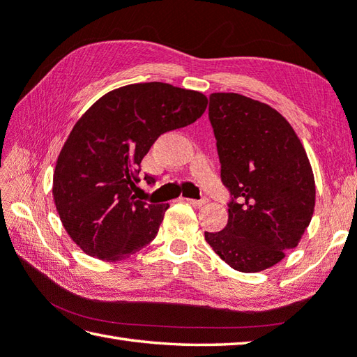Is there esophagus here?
Masks as SVG:
<instances>
[{"label":"esophagus","instance_id":"obj_1","mask_svg":"<svg viewBox=\"0 0 357 357\" xmlns=\"http://www.w3.org/2000/svg\"><path fill=\"white\" fill-rule=\"evenodd\" d=\"M187 202H188V204L195 206V207H201V206H204L206 202H208V199H207V198H201V199H187Z\"/></svg>","mask_w":357,"mask_h":357}]
</instances>
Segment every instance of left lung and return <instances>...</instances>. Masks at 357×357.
Listing matches in <instances>:
<instances>
[{"label": "left lung", "instance_id": "left-lung-1", "mask_svg": "<svg viewBox=\"0 0 357 357\" xmlns=\"http://www.w3.org/2000/svg\"><path fill=\"white\" fill-rule=\"evenodd\" d=\"M229 190V220L206 241L230 268L258 272L283 260L310 226L316 184L302 142L289 122L269 105L235 93L208 97Z\"/></svg>", "mask_w": 357, "mask_h": 357}]
</instances>
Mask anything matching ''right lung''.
<instances>
[{
  "instance_id": "1",
  "label": "right lung",
  "mask_w": 357,
  "mask_h": 357,
  "mask_svg": "<svg viewBox=\"0 0 357 357\" xmlns=\"http://www.w3.org/2000/svg\"><path fill=\"white\" fill-rule=\"evenodd\" d=\"M207 97L169 83H135L100 97L63 145L52 195L63 227L83 252L107 261L158 235L169 204L136 199L141 162L156 139L202 116ZM146 184L155 178L145 174Z\"/></svg>"
}]
</instances>
